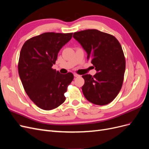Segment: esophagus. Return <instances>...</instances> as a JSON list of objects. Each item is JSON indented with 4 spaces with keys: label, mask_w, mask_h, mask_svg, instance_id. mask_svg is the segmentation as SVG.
Masks as SVG:
<instances>
[{
    "label": "esophagus",
    "mask_w": 149,
    "mask_h": 149,
    "mask_svg": "<svg viewBox=\"0 0 149 149\" xmlns=\"http://www.w3.org/2000/svg\"><path fill=\"white\" fill-rule=\"evenodd\" d=\"M73 74H74V77H78V76H79V74H76V73H74Z\"/></svg>",
    "instance_id": "34e87169"
}]
</instances>
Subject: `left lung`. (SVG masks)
Returning a JSON list of instances; mask_svg holds the SVG:
<instances>
[{"label":"left lung","instance_id":"obj_1","mask_svg":"<svg viewBox=\"0 0 149 149\" xmlns=\"http://www.w3.org/2000/svg\"><path fill=\"white\" fill-rule=\"evenodd\" d=\"M73 37L97 71L93 76H82L84 96L94 104L106 105L118 96L123 83L125 60L120 44L113 35L96 29L77 31Z\"/></svg>","mask_w":149,"mask_h":149}]
</instances>
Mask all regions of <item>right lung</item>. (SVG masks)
I'll return each mask as SVG.
<instances>
[{
    "mask_svg": "<svg viewBox=\"0 0 149 149\" xmlns=\"http://www.w3.org/2000/svg\"><path fill=\"white\" fill-rule=\"evenodd\" d=\"M72 35L44 33L26 40L21 49L18 70L22 83L30 100L43 110L53 109L64 102V94L73 79L71 73L62 74L52 68Z\"/></svg>",
    "mask_w": 149,
    "mask_h": 149,
    "instance_id": "right-lung-1",
    "label": "right lung"
}]
</instances>
